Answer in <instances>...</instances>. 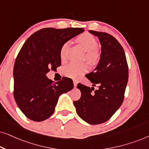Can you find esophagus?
I'll return each instance as SVG.
<instances>
[{
	"instance_id": "obj_1",
	"label": "esophagus",
	"mask_w": 149,
	"mask_h": 149,
	"mask_svg": "<svg viewBox=\"0 0 149 149\" xmlns=\"http://www.w3.org/2000/svg\"><path fill=\"white\" fill-rule=\"evenodd\" d=\"M73 83H74V87H77L78 82H77V81H76V80H73Z\"/></svg>"
}]
</instances>
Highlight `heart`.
I'll use <instances>...</instances> for the list:
<instances>
[{"mask_svg":"<svg viewBox=\"0 0 149 149\" xmlns=\"http://www.w3.org/2000/svg\"><path fill=\"white\" fill-rule=\"evenodd\" d=\"M77 41L81 45L83 49L86 51L85 58H86L91 65H95L100 62L101 58V52L97 47V41L94 36L88 33H83L77 38ZM69 42H66L62 45L60 49V58L62 60L66 58ZM88 64L86 62L76 63L70 62L64 67V73L67 77L77 78L88 70Z\"/></svg>","mask_w":149,"mask_h":149,"instance_id":"1","label":"heart"}]
</instances>
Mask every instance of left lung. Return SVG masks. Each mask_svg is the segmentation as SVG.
Listing matches in <instances>:
<instances>
[{
  "label": "left lung",
  "mask_w": 149,
  "mask_h": 149,
  "mask_svg": "<svg viewBox=\"0 0 149 149\" xmlns=\"http://www.w3.org/2000/svg\"><path fill=\"white\" fill-rule=\"evenodd\" d=\"M98 37L102 45L101 58L94 71L86 77L97 85V89L79 83L80 99L74 101L77 113L92 125L103 123L111 118L123 103L128 81V65L123 47L111 34L89 30Z\"/></svg>",
  "instance_id": "8db88e82"
}]
</instances>
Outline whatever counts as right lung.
<instances>
[{
  "instance_id": "obj_1",
  "label": "right lung",
  "mask_w": 149,
  "mask_h": 149,
  "mask_svg": "<svg viewBox=\"0 0 149 149\" xmlns=\"http://www.w3.org/2000/svg\"><path fill=\"white\" fill-rule=\"evenodd\" d=\"M84 31L82 28H42L26 40L13 68V95L18 107L28 119L44 121L52 115L61 94L74 87L72 79L53 82L46 74L61 65L62 45Z\"/></svg>"
}]
</instances>
